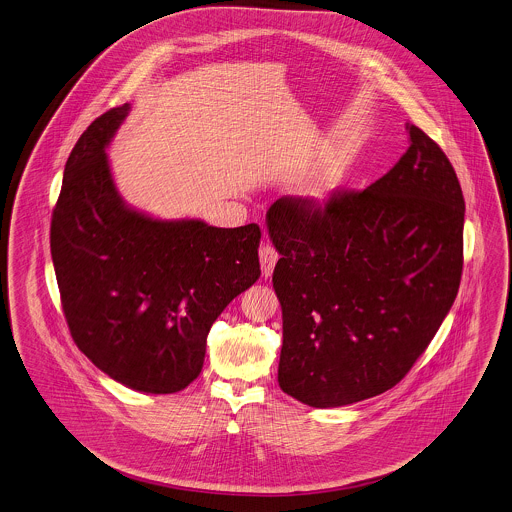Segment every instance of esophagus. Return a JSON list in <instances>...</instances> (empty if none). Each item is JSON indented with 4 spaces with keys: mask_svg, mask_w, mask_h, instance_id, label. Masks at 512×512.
<instances>
[{
    "mask_svg": "<svg viewBox=\"0 0 512 512\" xmlns=\"http://www.w3.org/2000/svg\"><path fill=\"white\" fill-rule=\"evenodd\" d=\"M259 259H261V271H263V276L269 278V276L273 275L276 261H278V253H276L275 247L269 245V243L261 245V249H259Z\"/></svg>",
    "mask_w": 512,
    "mask_h": 512,
    "instance_id": "obj_1",
    "label": "esophagus"
}]
</instances>
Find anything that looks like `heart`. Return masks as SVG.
I'll list each match as a JSON object with an SVG mask.
<instances>
[{"instance_id":"b5f03b06","label":"heart","mask_w":512,"mask_h":512,"mask_svg":"<svg viewBox=\"0 0 512 512\" xmlns=\"http://www.w3.org/2000/svg\"><path fill=\"white\" fill-rule=\"evenodd\" d=\"M329 189H331L329 179H321V181H317V183H314V185L308 189V195L314 198V200H323V198L327 197Z\"/></svg>"}]
</instances>
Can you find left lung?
Instances as JSON below:
<instances>
[{"label": "left lung", "mask_w": 512, "mask_h": 512, "mask_svg": "<svg viewBox=\"0 0 512 512\" xmlns=\"http://www.w3.org/2000/svg\"><path fill=\"white\" fill-rule=\"evenodd\" d=\"M409 148L364 191L267 212L280 259L278 384L310 407L384 394L425 353L464 265L466 202L452 163L415 124Z\"/></svg>", "instance_id": "8db88e82"}]
</instances>
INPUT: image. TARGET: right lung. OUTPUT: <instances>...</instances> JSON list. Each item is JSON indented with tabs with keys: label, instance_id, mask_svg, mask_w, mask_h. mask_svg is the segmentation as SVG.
<instances>
[{
	"label": "right lung",
	"instance_id": "1",
	"mask_svg": "<svg viewBox=\"0 0 512 512\" xmlns=\"http://www.w3.org/2000/svg\"><path fill=\"white\" fill-rule=\"evenodd\" d=\"M130 105L95 118L66 161L50 251L70 333L99 370L144 394L185 390L224 308L257 282V224L158 220L118 195L105 154Z\"/></svg>",
	"mask_w": 512,
	"mask_h": 512
}]
</instances>
